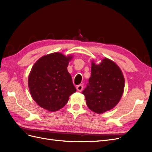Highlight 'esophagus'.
Returning a JSON list of instances; mask_svg holds the SVG:
<instances>
[{
    "instance_id": "obj_1",
    "label": "esophagus",
    "mask_w": 152,
    "mask_h": 152,
    "mask_svg": "<svg viewBox=\"0 0 152 152\" xmlns=\"http://www.w3.org/2000/svg\"><path fill=\"white\" fill-rule=\"evenodd\" d=\"M76 88H77V90L78 91L81 92V91H82V89H83V86H82V84H80V85H79V86H77L76 87Z\"/></svg>"
}]
</instances>
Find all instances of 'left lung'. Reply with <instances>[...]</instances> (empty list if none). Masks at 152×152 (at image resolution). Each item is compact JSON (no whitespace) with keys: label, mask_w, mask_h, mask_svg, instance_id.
I'll list each match as a JSON object with an SVG mask.
<instances>
[{"label":"left lung","mask_w":152,"mask_h":152,"mask_svg":"<svg viewBox=\"0 0 152 152\" xmlns=\"http://www.w3.org/2000/svg\"><path fill=\"white\" fill-rule=\"evenodd\" d=\"M124 88V78L121 69L113 61L104 58L99 65L92 62L91 77L82 94L91 110L102 113L117 104Z\"/></svg>","instance_id":"obj_1"}]
</instances>
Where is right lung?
Instances as JSON below:
<instances>
[{
	"label": "right lung",
	"mask_w": 152,
	"mask_h": 152,
	"mask_svg": "<svg viewBox=\"0 0 152 152\" xmlns=\"http://www.w3.org/2000/svg\"><path fill=\"white\" fill-rule=\"evenodd\" d=\"M72 56L54 53L40 58L32 66L28 87L34 100L40 107L56 112L65 106L76 92L67 70Z\"/></svg>",
	"instance_id": "obj_1"
}]
</instances>
